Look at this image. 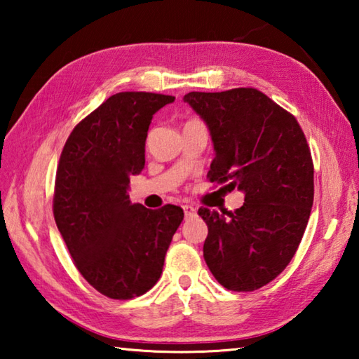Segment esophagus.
<instances>
[{
  "mask_svg": "<svg viewBox=\"0 0 359 359\" xmlns=\"http://www.w3.org/2000/svg\"><path fill=\"white\" fill-rule=\"evenodd\" d=\"M184 212H185V217H193V215H196V208H194V205H191V204H185Z\"/></svg>",
  "mask_w": 359,
  "mask_h": 359,
  "instance_id": "34e87169",
  "label": "esophagus"
}]
</instances>
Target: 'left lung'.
Segmentation results:
<instances>
[{"label": "left lung", "mask_w": 359, "mask_h": 359, "mask_svg": "<svg viewBox=\"0 0 359 359\" xmlns=\"http://www.w3.org/2000/svg\"><path fill=\"white\" fill-rule=\"evenodd\" d=\"M184 100L209 126L215 149L209 182L245 193L234 212L198 210L209 229L204 259L226 290L255 291L288 266L311 217L307 139L294 115L257 88L191 92Z\"/></svg>", "instance_id": "8db88e82"}]
</instances>
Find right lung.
<instances>
[{
    "label": "right lung",
    "mask_w": 359,
    "mask_h": 359,
    "mask_svg": "<svg viewBox=\"0 0 359 359\" xmlns=\"http://www.w3.org/2000/svg\"><path fill=\"white\" fill-rule=\"evenodd\" d=\"M175 98L120 92L79 121L60 155L53 217L77 271L111 299L141 296L158 282L179 205L131 204L130 175L145 165L151 117Z\"/></svg>",
    "instance_id": "1"
}]
</instances>
